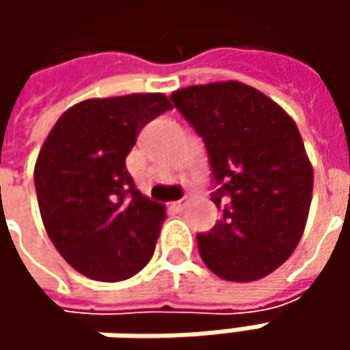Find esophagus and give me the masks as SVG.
Segmentation results:
<instances>
[{"label":"esophagus","mask_w":350,"mask_h":350,"mask_svg":"<svg viewBox=\"0 0 350 350\" xmlns=\"http://www.w3.org/2000/svg\"><path fill=\"white\" fill-rule=\"evenodd\" d=\"M185 206H187L185 200H175V202H171V208L175 210V212H181V210H185Z\"/></svg>","instance_id":"34e87169"}]
</instances>
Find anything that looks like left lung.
I'll return each instance as SVG.
<instances>
[{"label": "left lung", "mask_w": 350, "mask_h": 350, "mask_svg": "<svg viewBox=\"0 0 350 350\" xmlns=\"http://www.w3.org/2000/svg\"><path fill=\"white\" fill-rule=\"evenodd\" d=\"M204 140L222 218L196 235L214 275L251 282L271 275L296 249L314 189V169L290 115L241 81L191 85L171 93Z\"/></svg>", "instance_id": "left-lung-1"}]
</instances>
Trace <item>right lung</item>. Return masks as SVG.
<instances>
[{
  "mask_svg": "<svg viewBox=\"0 0 350 350\" xmlns=\"http://www.w3.org/2000/svg\"><path fill=\"white\" fill-rule=\"evenodd\" d=\"M169 109L163 93L88 99L58 118L40 148L34 187L46 234L88 278L124 280L154 255L165 208L136 189L126 155Z\"/></svg>",
  "mask_w": 350,
  "mask_h": 350,
  "instance_id": "1",
  "label": "right lung"
}]
</instances>
